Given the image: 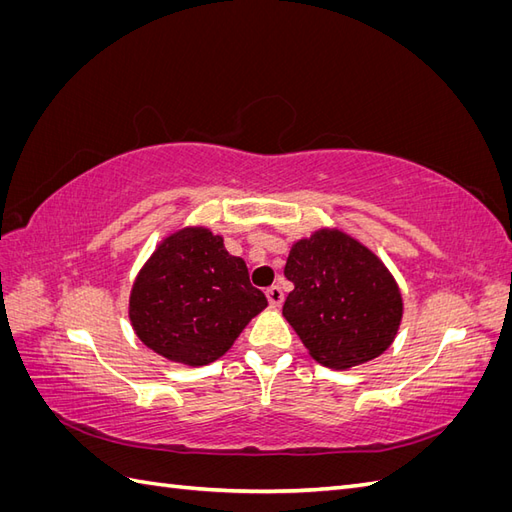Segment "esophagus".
Masks as SVG:
<instances>
[{
	"label": "esophagus",
	"instance_id": "34e87169",
	"mask_svg": "<svg viewBox=\"0 0 512 512\" xmlns=\"http://www.w3.org/2000/svg\"><path fill=\"white\" fill-rule=\"evenodd\" d=\"M267 299H269V305H271L273 309L280 307L282 301H284L282 288H280V286H269V288H267Z\"/></svg>",
	"mask_w": 512,
	"mask_h": 512
}]
</instances>
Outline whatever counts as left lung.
I'll use <instances>...</instances> for the list:
<instances>
[{
  "instance_id": "obj_1",
  "label": "left lung",
  "mask_w": 512,
  "mask_h": 512,
  "mask_svg": "<svg viewBox=\"0 0 512 512\" xmlns=\"http://www.w3.org/2000/svg\"><path fill=\"white\" fill-rule=\"evenodd\" d=\"M284 275L294 284L282 314L314 359L348 369L393 344L404 303L382 260L337 228L292 245Z\"/></svg>"
}]
</instances>
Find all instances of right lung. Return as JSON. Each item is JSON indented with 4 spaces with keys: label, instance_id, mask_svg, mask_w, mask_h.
<instances>
[{
    "label": "right lung",
    "instance_id": "add662e5",
    "mask_svg": "<svg viewBox=\"0 0 512 512\" xmlns=\"http://www.w3.org/2000/svg\"><path fill=\"white\" fill-rule=\"evenodd\" d=\"M265 307L267 297L250 284L245 260L230 256L224 239L203 226L166 237L130 294L138 339L190 367L220 359Z\"/></svg>",
    "mask_w": 512,
    "mask_h": 512
}]
</instances>
